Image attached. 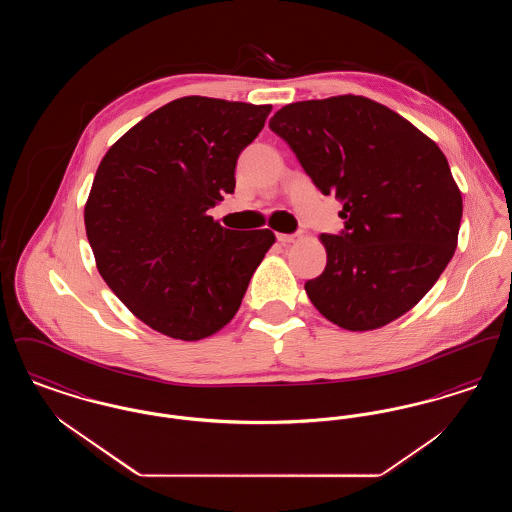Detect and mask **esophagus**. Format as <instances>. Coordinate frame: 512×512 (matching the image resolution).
<instances>
[{
  "instance_id": "34e87169",
  "label": "esophagus",
  "mask_w": 512,
  "mask_h": 512,
  "mask_svg": "<svg viewBox=\"0 0 512 512\" xmlns=\"http://www.w3.org/2000/svg\"><path fill=\"white\" fill-rule=\"evenodd\" d=\"M276 238H278L280 244H295V242H299L297 234H276Z\"/></svg>"
}]
</instances>
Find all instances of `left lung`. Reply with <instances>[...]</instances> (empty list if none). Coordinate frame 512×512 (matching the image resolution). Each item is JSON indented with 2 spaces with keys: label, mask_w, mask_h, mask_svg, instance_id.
<instances>
[{
  "label": "left lung",
  "mask_w": 512,
  "mask_h": 512,
  "mask_svg": "<svg viewBox=\"0 0 512 512\" xmlns=\"http://www.w3.org/2000/svg\"><path fill=\"white\" fill-rule=\"evenodd\" d=\"M268 126L343 203L345 232L320 234L326 268L305 284L318 313L351 332L403 317L459 240L463 195L443 151L390 107L351 94L290 103Z\"/></svg>",
  "instance_id": "1"
}]
</instances>
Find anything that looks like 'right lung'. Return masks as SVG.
<instances>
[{
    "label": "right lung",
    "instance_id": "right-lung-1",
    "mask_svg": "<svg viewBox=\"0 0 512 512\" xmlns=\"http://www.w3.org/2000/svg\"><path fill=\"white\" fill-rule=\"evenodd\" d=\"M272 105L186 96L159 107L99 163L84 207L105 284L169 338L213 336L238 313L274 244L265 230H228L207 215L236 188V161Z\"/></svg>",
    "mask_w": 512,
    "mask_h": 512
}]
</instances>
